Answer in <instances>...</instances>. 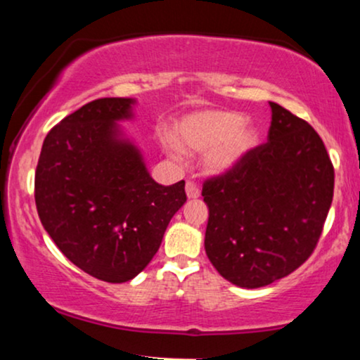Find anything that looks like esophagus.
<instances>
[{
	"label": "esophagus",
	"instance_id": "obj_1",
	"mask_svg": "<svg viewBox=\"0 0 360 360\" xmlns=\"http://www.w3.org/2000/svg\"><path fill=\"white\" fill-rule=\"evenodd\" d=\"M186 194H188V198H191V200L200 196V188H198V184L194 183V181H186Z\"/></svg>",
	"mask_w": 360,
	"mask_h": 360
}]
</instances>
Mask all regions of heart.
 Masks as SVG:
<instances>
[{
	"instance_id": "obj_1",
	"label": "heart",
	"mask_w": 360,
	"mask_h": 360,
	"mask_svg": "<svg viewBox=\"0 0 360 360\" xmlns=\"http://www.w3.org/2000/svg\"><path fill=\"white\" fill-rule=\"evenodd\" d=\"M177 147L205 152L206 167L213 172L232 169L257 142V131L237 111L208 110L189 115L176 127ZM174 148V147H172Z\"/></svg>"
}]
</instances>
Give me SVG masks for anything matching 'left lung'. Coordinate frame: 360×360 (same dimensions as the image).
<instances>
[{"label":"left lung","mask_w":360,"mask_h":360,"mask_svg":"<svg viewBox=\"0 0 360 360\" xmlns=\"http://www.w3.org/2000/svg\"><path fill=\"white\" fill-rule=\"evenodd\" d=\"M267 142L203 183L205 249L214 269L240 288H262L308 260L328 214L335 171L315 128L269 103Z\"/></svg>","instance_id":"obj_1"}]
</instances>
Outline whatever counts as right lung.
Listing matches in <instances>:
<instances>
[{
  "label": "right lung",
  "instance_id": "1",
  "mask_svg": "<svg viewBox=\"0 0 360 360\" xmlns=\"http://www.w3.org/2000/svg\"><path fill=\"white\" fill-rule=\"evenodd\" d=\"M130 98H100L57 123L35 171L44 229L79 269L106 283L134 279L186 203L184 181L157 184L137 147L118 139Z\"/></svg>",
  "mask_w": 360,
  "mask_h": 360
}]
</instances>
